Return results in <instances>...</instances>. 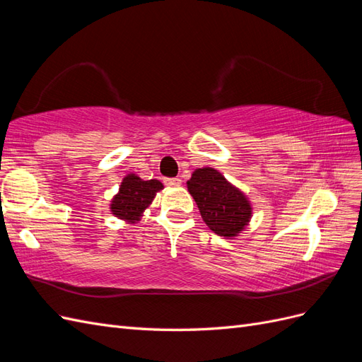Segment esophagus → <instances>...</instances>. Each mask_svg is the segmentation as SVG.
<instances>
[{
	"mask_svg": "<svg viewBox=\"0 0 362 362\" xmlns=\"http://www.w3.org/2000/svg\"><path fill=\"white\" fill-rule=\"evenodd\" d=\"M164 184L169 185V187H175V185L181 184V180L180 178H164Z\"/></svg>",
	"mask_w": 362,
	"mask_h": 362,
	"instance_id": "1",
	"label": "esophagus"
}]
</instances>
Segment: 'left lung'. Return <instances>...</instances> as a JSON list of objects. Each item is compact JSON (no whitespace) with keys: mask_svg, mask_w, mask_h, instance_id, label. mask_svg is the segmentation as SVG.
I'll list each match as a JSON object with an SVG mask.
<instances>
[{"mask_svg":"<svg viewBox=\"0 0 362 362\" xmlns=\"http://www.w3.org/2000/svg\"><path fill=\"white\" fill-rule=\"evenodd\" d=\"M187 187L206 226L222 237H235L249 223L252 208L245 194L211 168L196 169Z\"/></svg>","mask_w":362,"mask_h":362,"instance_id":"obj_1","label":"left lung"}]
</instances>
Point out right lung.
Here are the masks:
<instances>
[{
  "mask_svg": "<svg viewBox=\"0 0 362 362\" xmlns=\"http://www.w3.org/2000/svg\"><path fill=\"white\" fill-rule=\"evenodd\" d=\"M163 189V184L158 180L144 181L136 177L134 173L127 175L120 184L119 193L112 201V213L119 218L134 223L154 199L158 190Z\"/></svg>",
  "mask_w": 362,
  "mask_h": 362,
  "instance_id": "1",
  "label": "right lung"
}]
</instances>
